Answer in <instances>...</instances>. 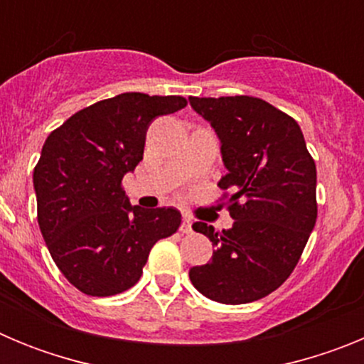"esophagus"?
<instances>
[{
  "label": "esophagus",
  "instance_id": "obj_1",
  "mask_svg": "<svg viewBox=\"0 0 364 364\" xmlns=\"http://www.w3.org/2000/svg\"><path fill=\"white\" fill-rule=\"evenodd\" d=\"M180 231H182V233H186V235L191 233V231H193V228H191V218H188V217L184 218V222H182V226H180Z\"/></svg>",
  "mask_w": 364,
  "mask_h": 364
}]
</instances>
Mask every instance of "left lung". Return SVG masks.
<instances>
[{"instance_id":"left-lung-1","label":"left lung","mask_w":364,"mask_h":364,"mask_svg":"<svg viewBox=\"0 0 364 364\" xmlns=\"http://www.w3.org/2000/svg\"><path fill=\"white\" fill-rule=\"evenodd\" d=\"M213 125L228 175L218 188L231 230H193L215 244L211 262L193 266V286L211 301L244 304L275 291L301 259L317 220V169L297 122L255 96H189ZM234 195H229V189Z\"/></svg>"}]
</instances>
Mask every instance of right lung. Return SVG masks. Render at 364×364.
I'll return each instance as SVG.
<instances>
[{"instance_id":"add662e5","label":"right lung","mask_w":364,"mask_h":364,"mask_svg":"<svg viewBox=\"0 0 364 364\" xmlns=\"http://www.w3.org/2000/svg\"><path fill=\"white\" fill-rule=\"evenodd\" d=\"M186 105L184 96L124 92L74 112L45 140L34 167L38 224L58 269L82 294L129 290L154 242L178 230V210L131 205L122 178L142 160L151 122Z\"/></svg>"}]
</instances>
